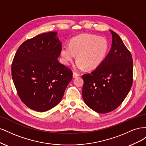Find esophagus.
Segmentation results:
<instances>
[{"label": "esophagus", "mask_w": 146, "mask_h": 146, "mask_svg": "<svg viewBox=\"0 0 146 146\" xmlns=\"http://www.w3.org/2000/svg\"><path fill=\"white\" fill-rule=\"evenodd\" d=\"M79 76V74L75 72H73V78H76L77 77H78Z\"/></svg>", "instance_id": "1"}]
</instances>
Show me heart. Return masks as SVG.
<instances>
[{"label": "heart", "instance_id": "b5f03b06", "mask_svg": "<svg viewBox=\"0 0 146 146\" xmlns=\"http://www.w3.org/2000/svg\"><path fill=\"white\" fill-rule=\"evenodd\" d=\"M108 50L107 39L91 34H83L74 38L61 50L63 63L69 64L77 54L74 68L77 70L94 69L103 61Z\"/></svg>", "mask_w": 146, "mask_h": 146}]
</instances>
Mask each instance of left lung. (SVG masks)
I'll use <instances>...</instances> for the list:
<instances>
[{"instance_id": "left-lung-1", "label": "left lung", "mask_w": 146, "mask_h": 146, "mask_svg": "<svg viewBox=\"0 0 146 146\" xmlns=\"http://www.w3.org/2000/svg\"><path fill=\"white\" fill-rule=\"evenodd\" d=\"M111 47L97 68L82 76V96L96 112L107 113L120 105L133 83V59L119 35L110 30Z\"/></svg>"}]
</instances>
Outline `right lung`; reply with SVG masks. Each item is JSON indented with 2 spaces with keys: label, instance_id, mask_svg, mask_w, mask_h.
Masks as SVG:
<instances>
[{
  "label": "right lung",
  "instance_id": "right-lung-1",
  "mask_svg": "<svg viewBox=\"0 0 146 146\" xmlns=\"http://www.w3.org/2000/svg\"><path fill=\"white\" fill-rule=\"evenodd\" d=\"M52 32L24 42L11 64V76L23 102L38 112L48 111L62 99L72 70L60 63L61 43Z\"/></svg>",
  "mask_w": 146,
  "mask_h": 146
}]
</instances>
